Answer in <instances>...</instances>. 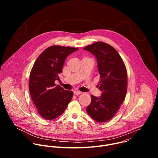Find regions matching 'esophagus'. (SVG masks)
<instances>
[{
    "mask_svg": "<svg viewBox=\"0 0 158 158\" xmlns=\"http://www.w3.org/2000/svg\"><path fill=\"white\" fill-rule=\"evenodd\" d=\"M74 94L75 95H79V94H82V92L79 91H74Z\"/></svg>",
    "mask_w": 158,
    "mask_h": 158,
    "instance_id": "esophagus-1",
    "label": "esophagus"
}]
</instances>
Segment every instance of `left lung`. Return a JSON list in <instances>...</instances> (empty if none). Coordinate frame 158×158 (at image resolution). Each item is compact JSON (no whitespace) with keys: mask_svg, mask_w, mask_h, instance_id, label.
<instances>
[{"mask_svg":"<svg viewBox=\"0 0 158 158\" xmlns=\"http://www.w3.org/2000/svg\"><path fill=\"white\" fill-rule=\"evenodd\" d=\"M97 59L100 74L99 89L101 96L91 95L87 114L99 123L113 118L119 109L127 93V76L124 62L118 51L109 44L96 42L84 48Z\"/></svg>","mask_w":158,"mask_h":158,"instance_id":"obj_1","label":"left lung"}]
</instances>
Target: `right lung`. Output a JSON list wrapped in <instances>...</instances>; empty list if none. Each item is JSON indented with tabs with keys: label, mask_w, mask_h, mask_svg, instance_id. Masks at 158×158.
<instances>
[{
	"label": "right lung",
	"mask_w": 158,
	"mask_h": 158,
	"mask_svg": "<svg viewBox=\"0 0 158 158\" xmlns=\"http://www.w3.org/2000/svg\"><path fill=\"white\" fill-rule=\"evenodd\" d=\"M79 49L52 46L43 51L36 59L30 73L29 89L31 98L40 116L47 120L60 116L72 100L73 93L65 91L55 81L60 80L67 57Z\"/></svg>",
	"instance_id": "obj_1"
}]
</instances>
